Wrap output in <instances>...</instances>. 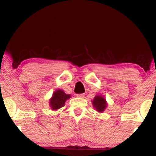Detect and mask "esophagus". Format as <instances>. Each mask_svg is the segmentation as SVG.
I'll use <instances>...</instances> for the list:
<instances>
[{
    "label": "esophagus",
    "mask_w": 156,
    "mask_h": 156,
    "mask_svg": "<svg viewBox=\"0 0 156 156\" xmlns=\"http://www.w3.org/2000/svg\"><path fill=\"white\" fill-rule=\"evenodd\" d=\"M76 97L77 98H83L84 97V94H78V95H76Z\"/></svg>",
    "instance_id": "1"
}]
</instances>
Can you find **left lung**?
I'll return each instance as SVG.
<instances>
[{"mask_svg":"<svg viewBox=\"0 0 156 156\" xmlns=\"http://www.w3.org/2000/svg\"><path fill=\"white\" fill-rule=\"evenodd\" d=\"M92 105L93 108H94L97 112L102 113L106 109L107 107V102L106 99L102 95H95L92 100Z\"/></svg>","mask_w":156,"mask_h":156,"instance_id":"1","label":"left lung"}]
</instances>
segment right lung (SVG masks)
Wrapping results in <instances>:
<instances>
[{
	"label": "right lung",
	"instance_id": "obj_1",
	"mask_svg": "<svg viewBox=\"0 0 156 156\" xmlns=\"http://www.w3.org/2000/svg\"><path fill=\"white\" fill-rule=\"evenodd\" d=\"M71 95L66 94L62 89H57L55 90L52 95V97L49 99V107L51 110H58L64 107L65 102L67 100L70 99Z\"/></svg>",
	"mask_w": 156,
	"mask_h": 156
}]
</instances>
